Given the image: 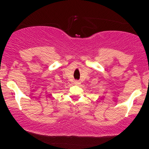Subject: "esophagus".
<instances>
[{"instance_id":"obj_1","label":"esophagus","mask_w":149,"mask_h":149,"mask_svg":"<svg viewBox=\"0 0 149 149\" xmlns=\"http://www.w3.org/2000/svg\"><path fill=\"white\" fill-rule=\"evenodd\" d=\"M74 83H75V84H77V85H79V84H80V83H79V81H75V82H74Z\"/></svg>"}]
</instances>
